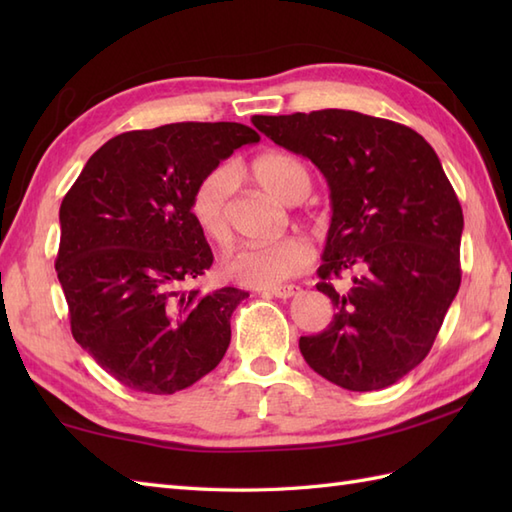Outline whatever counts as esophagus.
<instances>
[{
	"mask_svg": "<svg viewBox=\"0 0 512 512\" xmlns=\"http://www.w3.org/2000/svg\"><path fill=\"white\" fill-rule=\"evenodd\" d=\"M264 292H268V295L273 297H279V299H290V297H297L301 288L299 286H273V288H262Z\"/></svg>",
	"mask_w": 512,
	"mask_h": 512,
	"instance_id": "34e87169",
	"label": "esophagus"
}]
</instances>
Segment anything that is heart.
Masks as SVG:
<instances>
[{"label": "heart", "mask_w": 512, "mask_h": 512, "mask_svg": "<svg viewBox=\"0 0 512 512\" xmlns=\"http://www.w3.org/2000/svg\"><path fill=\"white\" fill-rule=\"evenodd\" d=\"M250 176L281 202H297L310 189L306 165L284 151H266L250 162ZM189 213L200 233L217 246L231 242L228 222V173L217 169L200 180L189 200ZM312 246L303 237L248 244L226 259V275L250 288H273L301 275L312 264Z\"/></svg>", "instance_id": "1"}]
</instances>
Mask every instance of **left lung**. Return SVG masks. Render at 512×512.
I'll use <instances>...</instances> for the list:
<instances>
[{
	"mask_svg": "<svg viewBox=\"0 0 512 512\" xmlns=\"http://www.w3.org/2000/svg\"><path fill=\"white\" fill-rule=\"evenodd\" d=\"M273 143L328 180L332 222L317 290L334 319L301 336L314 372L376 391L424 361L460 290L462 206L433 147L411 127L352 110L253 116ZM353 281L334 289L331 281Z\"/></svg>",
	"mask_w": 512,
	"mask_h": 512,
	"instance_id": "1",
	"label": "left lung"
}]
</instances>
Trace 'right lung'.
<instances>
[{
	"label": "right lung",
	"mask_w": 512,
	"mask_h": 512,
	"mask_svg": "<svg viewBox=\"0 0 512 512\" xmlns=\"http://www.w3.org/2000/svg\"><path fill=\"white\" fill-rule=\"evenodd\" d=\"M239 123H171L125 132L85 162L59 209L54 268L74 341L118 383L176 394L217 367L248 292L182 290L213 264L189 213L193 189L242 145Z\"/></svg>",
	"instance_id": "right-lung-1"
}]
</instances>
